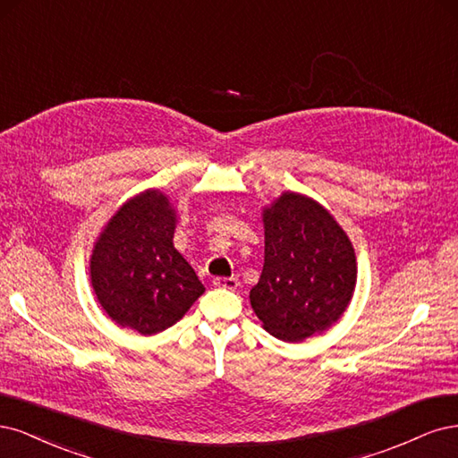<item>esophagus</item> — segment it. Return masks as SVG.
<instances>
[{
  "label": "esophagus",
  "mask_w": 458,
  "mask_h": 458,
  "mask_svg": "<svg viewBox=\"0 0 458 458\" xmlns=\"http://www.w3.org/2000/svg\"><path fill=\"white\" fill-rule=\"evenodd\" d=\"M213 285L218 289H230L233 291L235 287L240 285V279L238 277H215L213 279Z\"/></svg>",
  "instance_id": "34e87169"
}]
</instances>
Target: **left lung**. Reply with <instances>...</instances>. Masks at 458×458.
Instances as JSON below:
<instances>
[{
  "label": "left lung",
  "instance_id": "left-lung-1",
  "mask_svg": "<svg viewBox=\"0 0 458 458\" xmlns=\"http://www.w3.org/2000/svg\"><path fill=\"white\" fill-rule=\"evenodd\" d=\"M356 274L348 235L319 203L287 191L264 211V267L249 299L272 336L301 343L331 327Z\"/></svg>",
  "mask_w": 458,
  "mask_h": 458
}]
</instances>
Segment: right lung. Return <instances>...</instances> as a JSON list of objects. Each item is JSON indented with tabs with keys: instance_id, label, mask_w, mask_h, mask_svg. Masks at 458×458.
I'll use <instances>...</instances> for the list:
<instances>
[{
	"instance_id": "obj_1",
	"label": "right lung",
	"mask_w": 458,
	"mask_h": 458,
	"mask_svg": "<svg viewBox=\"0 0 458 458\" xmlns=\"http://www.w3.org/2000/svg\"><path fill=\"white\" fill-rule=\"evenodd\" d=\"M173 233L174 211L156 190L129 199L110 218L93 250L91 282L117 326L140 335L165 331L205 291Z\"/></svg>"
}]
</instances>
